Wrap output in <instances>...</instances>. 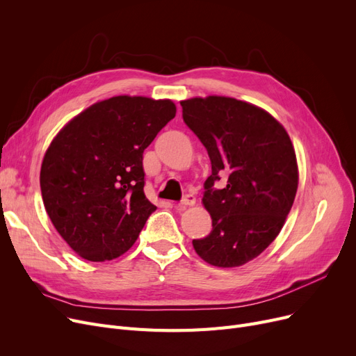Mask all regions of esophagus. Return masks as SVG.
Listing matches in <instances>:
<instances>
[{"label":"esophagus","mask_w":356,"mask_h":356,"mask_svg":"<svg viewBox=\"0 0 356 356\" xmlns=\"http://www.w3.org/2000/svg\"><path fill=\"white\" fill-rule=\"evenodd\" d=\"M195 203H196V197H195L193 195H186V196L180 200L181 207H193Z\"/></svg>","instance_id":"1"}]
</instances>
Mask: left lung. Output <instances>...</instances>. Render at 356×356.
<instances>
[{
  "instance_id": "8db88e82",
  "label": "left lung",
  "mask_w": 356,
  "mask_h": 356,
  "mask_svg": "<svg viewBox=\"0 0 356 356\" xmlns=\"http://www.w3.org/2000/svg\"><path fill=\"white\" fill-rule=\"evenodd\" d=\"M180 105L183 121L212 164L202 199L212 231L193 239V248L211 266H244L275 239L293 207L298 184L294 147L284 127L252 104L208 97ZM220 177L227 184L216 190Z\"/></svg>"
}]
</instances>
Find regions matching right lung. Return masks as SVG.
Here are the masks:
<instances>
[{
  "label": "right lung",
  "instance_id": "obj_1",
  "mask_svg": "<svg viewBox=\"0 0 356 356\" xmlns=\"http://www.w3.org/2000/svg\"><path fill=\"white\" fill-rule=\"evenodd\" d=\"M176 115L170 99L114 97L69 121L44 154L46 212L69 247L109 261L137 241L157 208L144 195L143 153Z\"/></svg>",
  "mask_w": 356,
  "mask_h": 356
}]
</instances>
